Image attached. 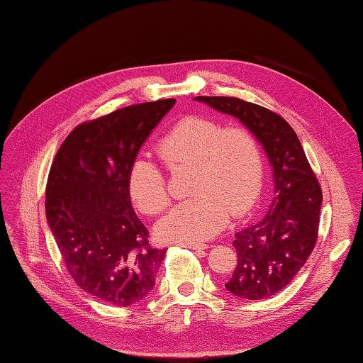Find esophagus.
Listing matches in <instances>:
<instances>
[{"label":"esophagus","mask_w":363,"mask_h":363,"mask_svg":"<svg viewBox=\"0 0 363 363\" xmlns=\"http://www.w3.org/2000/svg\"><path fill=\"white\" fill-rule=\"evenodd\" d=\"M177 246H184V248H191V250H206L207 246L203 243H196V242H181L177 243Z\"/></svg>","instance_id":"34e87169"}]
</instances>
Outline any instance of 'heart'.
Here are the masks:
<instances>
[{
	"mask_svg": "<svg viewBox=\"0 0 363 363\" xmlns=\"http://www.w3.org/2000/svg\"><path fill=\"white\" fill-rule=\"evenodd\" d=\"M156 150L169 172L194 165L191 198L159 223L164 240L203 242L226 226L229 215H242L257 201L264 184L259 140L243 126L189 115L159 138ZM129 195L146 215L164 213L172 204L168 177L156 162L137 157L128 173Z\"/></svg>",
	"mask_w": 363,
	"mask_h": 363,
	"instance_id": "b5f03b06",
	"label": "heart"
}]
</instances>
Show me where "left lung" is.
<instances>
[{
    "label": "left lung",
    "instance_id": "1",
    "mask_svg": "<svg viewBox=\"0 0 363 363\" xmlns=\"http://www.w3.org/2000/svg\"><path fill=\"white\" fill-rule=\"evenodd\" d=\"M234 115L264 146L274 176V198L259 221L234 238L237 265L225 287L242 299L281 291L309 259L318 240L323 194L295 130L279 113L234 96H196Z\"/></svg>",
    "mask_w": 363,
    "mask_h": 363
}]
</instances>
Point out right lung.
Masks as SVG:
<instances>
[{
    "label": "right lung",
    "instance_id": "add662e5",
    "mask_svg": "<svg viewBox=\"0 0 363 363\" xmlns=\"http://www.w3.org/2000/svg\"><path fill=\"white\" fill-rule=\"evenodd\" d=\"M176 103L133 104L84 121L54 157L45 211L73 281L89 295L118 307L145 298L156 282L167 248L130 206L128 173L143 142Z\"/></svg>",
    "mask_w": 363,
    "mask_h": 363
}]
</instances>
